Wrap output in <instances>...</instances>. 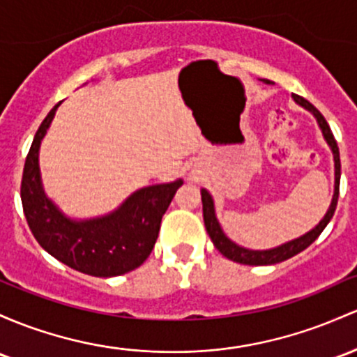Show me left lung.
I'll return each instance as SVG.
<instances>
[{
  "instance_id": "obj_1",
  "label": "left lung",
  "mask_w": 357,
  "mask_h": 357,
  "mask_svg": "<svg viewBox=\"0 0 357 357\" xmlns=\"http://www.w3.org/2000/svg\"><path fill=\"white\" fill-rule=\"evenodd\" d=\"M262 83L266 84H273L271 81L268 79H261ZM293 100H295L296 105L303 107L305 109L312 113L315 116L317 123H319L320 130H322V135L325 139V142L328 144L331 147L332 155H334V167H335V183H334V197H332L331 206H328L327 213L324 215V218L313 227L312 230H308L307 234L303 236L293 238V241L284 242V244L278 245V248L273 249H264V250H256V249H248V248H242V245L236 244L234 241H230L229 237L225 236V232L222 230L220 223L217 220V215H215V203L213 198H211L210 191L202 188V203H203V220H205V227H206V232L213 242V245L217 248L227 259L230 261H236L241 262V264H249V266H268V264H276V262L281 261H287L289 257L296 256V254L301 252L315 241L320 234L324 232V229L327 227V223L331 222V218L334 217V211L335 206H337V198H339V181H340V158H339V147L337 142H335L334 135H332L331 127L328 123L325 121V119L322 116V113L319 112L310 101H307L305 98L293 95Z\"/></svg>"
}]
</instances>
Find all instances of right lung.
<instances>
[{
    "label": "right lung",
    "instance_id": "1",
    "mask_svg": "<svg viewBox=\"0 0 357 357\" xmlns=\"http://www.w3.org/2000/svg\"><path fill=\"white\" fill-rule=\"evenodd\" d=\"M59 105L38 127L23 167L22 205L30 230L50 256L79 273L112 278L134 271L154 249L162 215L183 179L140 188L101 217H68L45 195L38 166L40 144Z\"/></svg>",
    "mask_w": 357,
    "mask_h": 357
}]
</instances>
